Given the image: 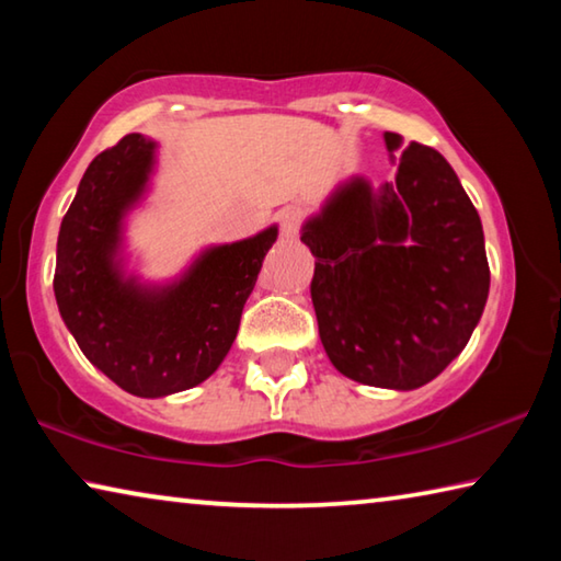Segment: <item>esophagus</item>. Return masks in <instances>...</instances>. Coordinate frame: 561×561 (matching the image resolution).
<instances>
[{"mask_svg": "<svg viewBox=\"0 0 561 561\" xmlns=\"http://www.w3.org/2000/svg\"><path fill=\"white\" fill-rule=\"evenodd\" d=\"M277 222H279V232H282V237H287V240H294V237L299 234V230H301V222H304V213H301V207H297V205H287V207H282L279 215H277Z\"/></svg>", "mask_w": 561, "mask_h": 561, "instance_id": "obj_1", "label": "esophagus"}]
</instances>
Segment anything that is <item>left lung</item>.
<instances>
[{
    "mask_svg": "<svg viewBox=\"0 0 561 561\" xmlns=\"http://www.w3.org/2000/svg\"><path fill=\"white\" fill-rule=\"evenodd\" d=\"M388 150L401 146L386 133ZM311 301L327 356L358 383L411 391L460 354L485 309L480 215L438 150L413 144L393 183L348 180L311 217Z\"/></svg>",
    "mask_w": 561,
    "mask_h": 561,
    "instance_id": "8db88e82",
    "label": "left lung"
}]
</instances>
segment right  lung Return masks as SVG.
Returning <instances> with one entry per match:
<instances>
[{
    "label": "right lung",
    "mask_w": 561,
    "mask_h": 561,
    "mask_svg": "<svg viewBox=\"0 0 561 561\" xmlns=\"http://www.w3.org/2000/svg\"><path fill=\"white\" fill-rule=\"evenodd\" d=\"M153 140L128 133L91 160L56 242L54 294L64 324L93 366L123 391L158 398L203 383L240 329L277 227L215 247L183 282L144 289L113 262L121 217L153 165Z\"/></svg>",
    "instance_id": "add662e5"
}]
</instances>
